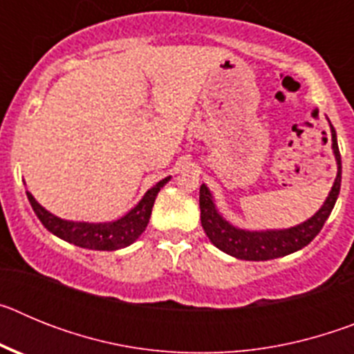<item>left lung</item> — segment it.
Instances as JSON below:
<instances>
[{"label": "left lung", "instance_id": "8db88e82", "mask_svg": "<svg viewBox=\"0 0 354 354\" xmlns=\"http://www.w3.org/2000/svg\"><path fill=\"white\" fill-rule=\"evenodd\" d=\"M330 129L331 149L337 161L335 183L331 186L330 195L326 196L321 209L312 218L296 227L280 228V230H243V228L234 227L218 212L209 187L205 184L200 186V220H202L204 232L207 234L209 241L216 248L241 261H271V259L283 257V255L305 248L321 232L324 221L333 211L340 192V179H342V162H340L337 133L331 124Z\"/></svg>", "mask_w": 354, "mask_h": 354}]
</instances>
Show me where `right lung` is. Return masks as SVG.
<instances>
[{
    "mask_svg": "<svg viewBox=\"0 0 354 354\" xmlns=\"http://www.w3.org/2000/svg\"><path fill=\"white\" fill-rule=\"evenodd\" d=\"M170 180V177L159 180L156 186H152L149 192L143 195L138 204L134 205L126 216H122L120 220L108 221V223H88V221H68L62 220L58 216L51 214L49 211L33 198L30 192H26L28 200L31 207L35 211L37 218L42 221V225L48 228L49 232L55 234L56 237L80 246V248L88 250H102V252H113V250L126 248L133 245L147 228L150 220V212L154 207L156 196L159 189Z\"/></svg>",
    "mask_w": 354,
    "mask_h": 354,
    "instance_id": "add662e5",
    "label": "right lung"
}]
</instances>
